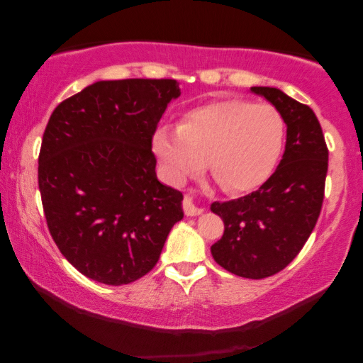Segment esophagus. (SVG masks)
I'll return each instance as SVG.
<instances>
[{
  "mask_svg": "<svg viewBox=\"0 0 363 363\" xmlns=\"http://www.w3.org/2000/svg\"><path fill=\"white\" fill-rule=\"evenodd\" d=\"M183 211H185L186 216H198L203 213V208L196 206L191 196H185V200H183Z\"/></svg>",
  "mask_w": 363,
  "mask_h": 363,
  "instance_id": "obj_1",
  "label": "esophagus"
}]
</instances>
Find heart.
<instances>
[{
    "mask_svg": "<svg viewBox=\"0 0 363 363\" xmlns=\"http://www.w3.org/2000/svg\"><path fill=\"white\" fill-rule=\"evenodd\" d=\"M284 138V118L269 104L225 99L188 111L180 127L160 125L152 147L173 185H182L210 163L226 191L246 193L272 175Z\"/></svg>",
    "mask_w": 363,
    "mask_h": 363,
    "instance_id": "obj_1",
    "label": "heart"
}]
</instances>
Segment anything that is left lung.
<instances>
[{"label":"left lung","mask_w":363,"mask_h":363,"mask_svg":"<svg viewBox=\"0 0 363 363\" xmlns=\"http://www.w3.org/2000/svg\"><path fill=\"white\" fill-rule=\"evenodd\" d=\"M251 91L267 99L284 118L286 150L259 190L213 203L211 211L225 223V233L211 246V255L233 274L264 279L284 269L309 240L324 201L329 150L309 106L276 87Z\"/></svg>","instance_id":"left-lung-1"}]
</instances>
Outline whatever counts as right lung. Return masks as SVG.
<instances>
[{
    "label": "right lung",
    "mask_w": 363,
    "mask_h": 363,
    "mask_svg": "<svg viewBox=\"0 0 363 363\" xmlns=\"http://www.w3.org/2000/svg\"><path fill=\"white\" fill-rule=\"evenodd\" d=\"M175 79L99 81L54 108L38 182L49 233L89 279L123 286L157 264L183 218V195L158 182L152 138Z\"/></svg>",
    "instance_id": "add662e5"
}]
</instances>
